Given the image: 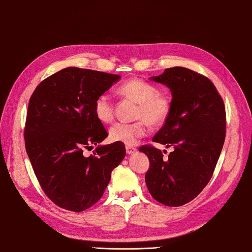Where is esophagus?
Segmentation results:
<instances>
[{"label":"esophagus","mask_w":252,"mask_h":252,"mask_svg":"<svg viewBox=\"0 0 252 252\" xmlns=\"http://www.w3.org/2000/svg\"><path fill=\"white\" fill-rule=\"evenodd\" d=\"M137 151V149L135 147H131V146H126V152L128 155H132V153H135Z\"/></svg>","instance_id":"obj_1"}]
</instances>
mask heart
<instances>
[{
    "mask_svg": "<svg viewBox=\"0 0 252 252\" xmlns=\"http://www.w3.org/2000/svg\"><path fill=\"white\" fill-rule=\"evenodd\" d=\"M119 91L121 94L139 103L136 119L132 123H116L110 128V139L125 145H135L149 131V124L158 126L165 122L172 110L171 99L158 94V88L146 80L133 78L123 83ZM96 119L103 123H111L115 117V105L109 94L103 92L96 96L94 104Z\"/></svg>",
    "mask_w": 252,
    "mask_h": 252,
    "instance_id": "b5f03b06",
    "label": "heart"
}]
</instances>
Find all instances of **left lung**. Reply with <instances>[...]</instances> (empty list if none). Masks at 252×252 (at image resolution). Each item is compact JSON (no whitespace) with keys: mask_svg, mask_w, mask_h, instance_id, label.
<instances>
[{"mask_svg":"<svg viewBox=\"0 0 252 252\" xmlns=\"http://www.w3.org/2000/svg\"><path fill=\"white\" fill-rule=\"evenodd\" d=\"M152 79L166 85L173 95L171 114L152 141L174 150L163 158L155 146L139 148L150 161L146 184L158 202L181 207L196 198L213 175L226 135V112L214 84L197 71L172 67Z\"/></svg>","mask_w":252,"mask_h":252,"instance_id":"left-lung-1","label":"left lung"}]
</instances>
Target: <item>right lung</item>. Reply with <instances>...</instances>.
<instances>
[{"mask_svg":"<svg viewBox=\"0 0 252 252\" xmlns=\"http://www.w3.org/2000/svg\"><path fill=\"white\" fill-rule=\"evenodd\" d=\"M120 75L67 67L41 81L30 96L25 147L41 188L58 207L81 212L96 203L126 156L123 142L85 150L109 136L96 119V96Z\"/></svg>","mask_w":252,"mask_h":252,"instance_id":"1","label":"right lung"}]
</instances>
